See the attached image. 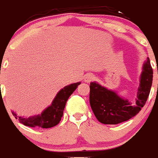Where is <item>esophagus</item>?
I'll return each instance as SVG.
<instances>
[{
  "instance_id": "1",
  "label": "esophagus",
  "mask_w": 158,
  "mask_h": 158,
  "mask_svg": "<svg viewBox=\"0 0 158 158\" xmlns=\"http://www.w3.org/2000/svg\"><path fill=\"white\" fill-rule=\"evenodd\" d=\"M94 79V76L93 74H90V73L86 74V75H85L84 77V80L85 82H90V81H91Z\"/></svg>"
}]
</instances>
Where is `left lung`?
I'll use <instances>...</instances> for the list:
<instances>
[{"mask_svg": "<svg viewBox=\"0 0 158 158\" xmlns=\"http://www.w3.org/2000/svg\"><path fill=\"white\" fill-rule=\"evenodd\" d=\"M153 79V70L147 58L143 67L136 103L131 105L115 92L97 82L90 85V104L94 115L103 124L116 125L137 115L146 104Z\"/></svg>", "mask_w": 158, "mask_h": 158, "instance_id": "8db88e82", "label": "left lung"}]
</instances>
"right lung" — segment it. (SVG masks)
I'll list each match as a JSON object with an SVG mask.
<instances>
[{
	"label": "right lung",
	"instance_id": "obj_1",
	"mask_svg": "<svg viewBox=\"0 0 158 158\" xmlns=\"http://www.w3.org/2000/svg\"><path fill=\"white\" fill-rule=\"evenodd\" d=\"M79 85L80 82H77L64 87L56 96L51 106L47 108L41 115L33 116L29 118H23L22 117L18 116L15 112L12 111V113L16 119H19L20 123L26 126H37L42 128H52L59 124L61 121L67 100Z\"/></svg>",
	"mask_w": 158,
	"mask_h": 158
}]
</instances>
